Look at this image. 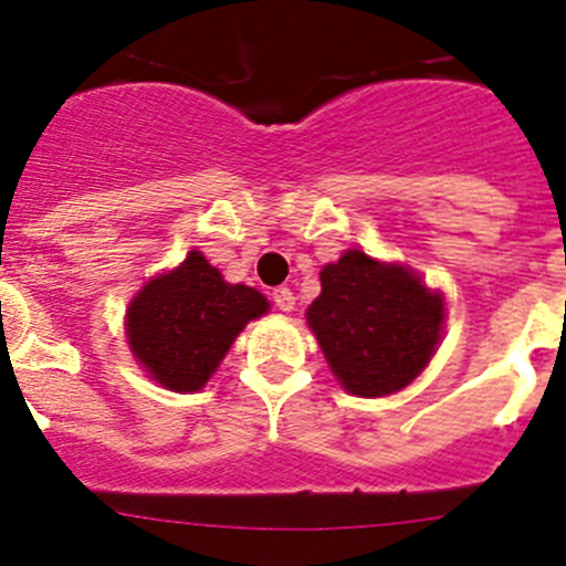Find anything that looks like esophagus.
<instances>
[{
	"label": "esophagus",
	"instance_id": "obj_1",
	"mask_svg": "<svg viewBox=\"0 0 566 566\" xmlns=\"http://www.w3.org/2000/svg\"><path fill=\"white\" fill-rule=\"evenodd\" d=\"M272 300H274V306H277L283 314L294 312V292H292V289H286V286L274 289Z\"/></svg>",
	"mask_w": 566,
	"mask_h": 566
}]
</instances>
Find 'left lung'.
<instances>
[{
	"label": "left lung",
	"mask_w": 566,
	"mask_h": 566,
	"mask_svg": "<svg viewBox=\"0 0 566 566\" xmlns=\"http://www.w3.org/2000/svg\"><path fill=\"white\" fill-rule=\"evenodd\" d=\"M448 303L413 269L345 249L319 269V294L306 308L334 379L354 397L402 391L437 354Z\"/></svg>",
	"instance_id": "left-lung-1"
}]
</instances>
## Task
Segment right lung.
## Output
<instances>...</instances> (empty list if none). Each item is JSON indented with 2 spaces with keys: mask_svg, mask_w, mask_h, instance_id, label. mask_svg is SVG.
Listing matches in <instances>:
<instances>
[{
  "mask_svg": "<svg viewBox=\"0 0 566 566\" xmlns=\"http://www.w3.org/2000/svg\"><path fill=\"white\" fill-rule=\"evenodd\" d=\"M269 308L258 289L227 283L221 269L192 249L178 266L153 274L133 294L124 337L153 382L195 394L218 371L238 334Z\"/></svg>",
  "mask_w": 566,
  "mask_h": 566,
  "instance_id": "add662e5",
  "label": "right lung"
}]
</instances>
